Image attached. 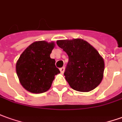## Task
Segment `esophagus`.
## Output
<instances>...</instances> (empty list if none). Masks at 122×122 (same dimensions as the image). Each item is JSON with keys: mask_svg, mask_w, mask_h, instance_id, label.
I'll list each match as a JSON object with an SVG mask.
<instances>
[{"mask_svg": "<svg viewBox=\"0 0 122 122\" xmlns=\"http://www.w3.org/2000/svg\"><path fill=\"white\" fill-rule=\"evenodd\" d=\"M60 70L61 74H64V70H65V68H64V67H62V68H60Z\"/></svg>", "mask_w": 122, "mask_h": 122, "instance_id": "1", "label": "esophagus"}]
</instances>
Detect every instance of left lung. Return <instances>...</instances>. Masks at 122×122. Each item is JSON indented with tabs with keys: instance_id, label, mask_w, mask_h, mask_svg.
I'll return each mask as SVG.
<instances>
[{
	"instance_id": "obj_1",
	"label": "left lung",
	"mask_w": 122,
	"mask_h": 122,
	"mask_svg": "<svg viewBox=\"0 0 122 122\" xmlns=\"http://www.w3.org/2000/svg\"><path fill=\"white\" fill-rule=\"evenodd\" d=\"M56 43L69 58L64 76L72 89L88 92L101 83L104 61L90 44L81 38L57 40Z\"/></svg>"
}]
</instances>
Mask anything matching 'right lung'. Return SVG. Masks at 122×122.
<instances>
[{
    "label": "right lung",
    "mask_w": 122,
    "mask_h": 122,
    "mask_svg": "<svg viewBox=\"0 0 122 122\" xmlns=\"http://www.w3.org/2000/svg\"><path fill=\"white\" fill-rule=\"evenodd\" d=\"M54 42L36 41L22 53L16 64L19 82L27 91L41 94L51 87L55 76L60 73L50 54Z\"/></svg>",
    "instance_id": "add662e5"
}]
</instances>
